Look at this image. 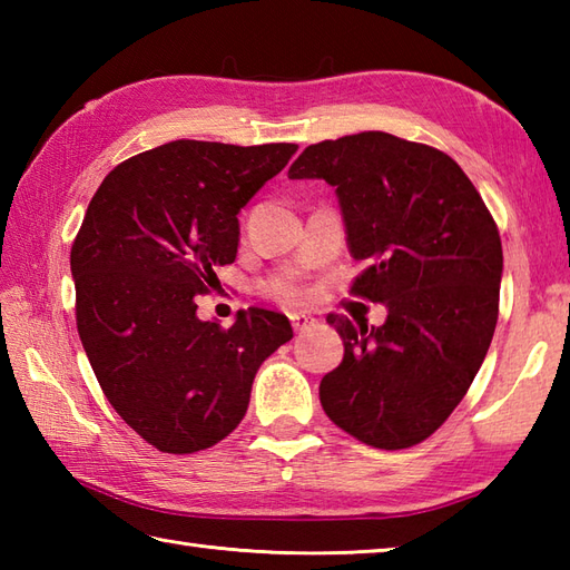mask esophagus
I'll list each match as a JSON object with an SVG mask.
<instances>
[{
	"mask_svg": "<svg viewBox=\"0 0 570 570\" xmlns=\"http://www.w3.org/2000/svg\"><path fill=\"white\" fill-rule=\"evenodd\" d=\"M316 323V318H311V316H304V313H296V316H292V328L296 331V333H301V331H306V328H311V325Z\"/></svg>",
	"mask_w": 570,
	"mask_h": 570,
	"instance_id": "1",
	"label": "esophagus"
}]
</instances>
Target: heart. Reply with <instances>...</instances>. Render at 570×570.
<instances>
[{
	"label": "heart",
	"mask_w": 570,
	"mask_h": 570,
	"mask_svg": "<svg viewBox=\"0 0 570 570\" xmlns=\"http://www.w3.org/2000/svg\"><path fill=\"white\" fill-rule=\"evenodd\" d=\"M264 294L276 298L278 304L288 308L304 306L308 301V292L296 282V278H272V282H266Z\"/></svg>",
	"instance_id": "b5f03b06"
}]
</instances>
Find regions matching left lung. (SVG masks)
<instances>
[{"label":"left lung","instance_id":"obj_1","mask_svg":"<svg viewBox=\"0 0 570 570\" xmlns=\"http://www.w3.org/2000/svg\"><path fill=\"white\" fill-rule=\"evenodd\" d=\"M288 178L335 186L350 252L365 262L350 294L386 306L380 328L328 313L345 355L321 380L323 411L382 451L426 441L468 394L492 343L498 223L451 156L386 131L311 144Z\"/></svg>","mask_w":570,"mask_h":570}]
</instances>
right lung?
<instances>
[{"instance_id":"add662e5","label":"right lung","mask_w":570,"mask_h":570,"mask_svg":"<svg viewBox=\"0 0 570 570\" xmlns=\"http://www.w3.org/2000/svg\"><path fill=\"white\" fill-rule=\"evenodd\" d=\"M296 144L176 139L115 166L70 247L78 335L107 402L161 453L220 443L249 406L254 374L294 337L286 316H196L217 266L237 257V213Z\"/></svg>"}]
</instances>
